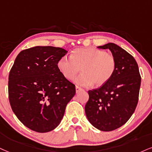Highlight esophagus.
<instances>
[{
	"mask_svg": "<svg viewBox=\"0 0 152 152\" xmlns=\"http://www.w3.org/2000/svg\"><path fill=\"white\" fill-rule=\"evenodd\" d=\"M75 89H76V92H77V93H78V92H79L80 91H82V90H83V89H82L81 87H78V86H76Z\"/></svg>",
	"mask_w": 152,
	"mask_h": 152,
	"instance_id": "1",
	"label": "esophagus"
}]
</instances>
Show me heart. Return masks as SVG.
<instances>
[{"mask_svg": "<svg viewBox=\"0 0 152 152\" xmlns=\"http://www.w3.org/2000/svg\"><path fill=\"white\" fill-rule=\"evenodd\" d=\"M58 68L67 80H72L81 68L82 72L75 82L85 87L94 84L102 86L111 79L116 70V60L114 56L96 48H77L70 54L58 61Z\"/></svg>", "mask_w": 152, "mask_h": 152, "instance_id": "obj_1", "label": "heart"}]
</instances>
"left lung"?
I'll return each instance as SVG.
<instances>
[{
  "mask_svg": "<svg viewBox=\"0 0 152 152\" xmlns=\"http://www.w3.org/2000/svg\"><path fill=\"white\" fill-rule=\"evenodd\" d=\"M109 49L116 60V70L109 81L88 91L87 119L95 128L108 132L123 125L133 114L141 85L139 67L133 56L113 43L99 46Z\"/></svg>",
  "mask_w": 152,
  "mask_h": 152,
  "instance_id": "8db88e82",
  "label": "left lung"
}]
</instances>
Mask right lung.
I'll return each mask as SVG.
<instances>
[{"label":"right lung","instance_id":"add662e5","mask_svg":"<svg viewBox=\"0 0 152 152\" xmlns=\"http://www.w3.org/2000/svg\"><path fill=\"white\" fill-rule=\"evenodd\" d=\"M67 52L53 46L27 48L18 54L11 68L10 106L20 121L31 130L47 132L55 129L75 94V85L58 68V61Z\"/></svg>","mask_w":152,"mask_h":152}]
</instances>
